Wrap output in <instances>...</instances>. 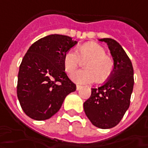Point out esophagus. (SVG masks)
Returning a JSON list of instances; mask_svg holds the SVG:
<instances>
[{"label": "esophagus", "mask_w": 148, "mask_h": 148, "mask_svg": "<svg viewBox=\"0 0 148 148\" xmlns=\"http://www.w3.org/2000/svg\"><path fill=\"white\" fill-rule=\"evenodd\" d=\"M81 88H82V87H81L80 85H76V89H77V90L81 89Z\"/></svg>", "instance_id": "34e87169"}]
</instances>
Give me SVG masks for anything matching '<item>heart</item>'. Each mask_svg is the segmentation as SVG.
Listing matches in <instances>:
<instances>
[{
    "mask_svg": "<svg viewBox=\"0 0 148 148\" xmlns=\"http://www.w3.org/2000/svg\"><path fill=\"white\" fill-rule=\"evenodd\" d=\"M89 60L85 63L86 70H80L72 74L71 79L79 84H88L94 82L105 81L111 75L115 63L111 57L106 56L105 49L95 42L83 45L77 50L71 48L64 56V69L72 74L78 67L82 60Z\"/></svg>",
    "mask_w": 148,
    "mask_h": 148,
    "instance_id": "b5f03b06",
    "label": "heart"
}]
</instances>
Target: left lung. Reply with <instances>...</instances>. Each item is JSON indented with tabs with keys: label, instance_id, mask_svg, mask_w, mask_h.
<instances>
[{
	"label": "left lung",
	"instance_id": "obj_1",
	"mask_svg": "<svg viewBox=\"0 0 148 148\" xmlns=\"http://www.w3.org/2000/svg\"><path fill=\"white\" fill-rule=\"evenodd\" d=\"M100 41L108 45L115 67L104 84L92 88L84 109L92 125L106 130L118 125L129 109L134 79L132 62L120 44L111 38Z\"/></svg>",
	"mask_w": 148,
	"mask_h": 148
}]
</instances>
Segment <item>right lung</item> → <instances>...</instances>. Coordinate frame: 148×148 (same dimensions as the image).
Instances as JSON below:
<instances>
[{"instance_id": "1", "label": "right lung", "mask_w": 148, "mask_h": 148, "mask_svg": "<svg viewBox=\"0 0 148 148\" xmlns=\"http://www.w3.org/2000/svg\"><path fill=\"white\" fill-rule=\"evenodd\" d=\"M77 44L70 37L51 34L29 47L19 65L17 96L28 117L51 118L61 107L76 85L64 72V53Z\"/></svg>"}]
</instances>
